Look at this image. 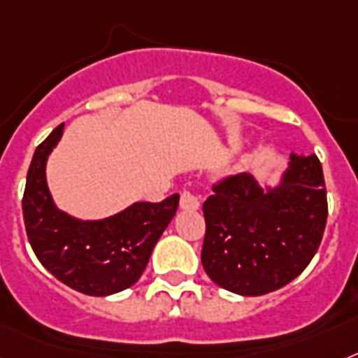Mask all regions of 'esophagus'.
Returning <instances> with one entry per match:
<instances>
[{
  "instance_id": "34e87169",
  "label": "esophagus",
  "mask_w": 358,
  "mask_h": 358,
  "mask_svg": "<svg viewBox=\"0 0 358 358\" xmlns=\"http://www.w3.org/2000/svg\"><path fill=\"white\" fill-rule=\"evenodd\" d=\"M180 207L184 211H196L198 207H200V198L191 193V191H184V193L180 194Z\"/></svg>"
}]
</instances>
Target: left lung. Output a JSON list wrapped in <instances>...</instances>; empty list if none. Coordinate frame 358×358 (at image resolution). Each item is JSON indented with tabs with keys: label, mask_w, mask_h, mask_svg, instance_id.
Masks as SVG:
<instances>
[{
	"label": "left lung",
	"mask_w": 358,
	"mask_h": 358,
	"mask_svg": "<svg viewBox=\"0 0 358 358\" xmlns=\"http://www.w3.org/2000/svg\"><path fill=\"white\" fill-rule=\"evenodd\" d=\"M202 266L215 284L236 295L280 289L317 253L327 220L322 165L291 155L282 184L264 191L248 173L213 185L203 202Z\"/></svg>",
	"instance_id": "1"
}]
</instances>
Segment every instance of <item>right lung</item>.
<instances>
[{
  "label": "right lung",
  "instance_id": "1",
  "mask_svg": "<svg viewBox=\"0 0 358 358\" xmlns=\"http://www.w3.org/2000/svg\"><path fill=\"white\" fill-rule=\"evenodd\" d=\"M63 134V123L36 147L23 193V220L41 266L72 289L105 296L142 276L152 248L178 209V194L164 202H136L103 220L82 222L50 198L45 164Z\"/></svg>",
  "mask_w": 358,
  "mask_h": 358
}]
</instances>
